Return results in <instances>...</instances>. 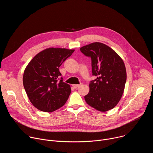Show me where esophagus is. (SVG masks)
<instances>
[{
  "label": "esophagus",
  "mask_w": 153,
  "mask_h": 153,
  "mask_svg": "<svg viewBox=\"0 0 153 153\" xmlns=\"http://www.w3.org/2000/svg\"><path fill=\"white\" fill-rule=\"evenodd\" d=\"M80 85V84H78V85H72V86H73V88H78V87H79Z\"/></svg>",
  "instance_id": "1"
}]
</instances>
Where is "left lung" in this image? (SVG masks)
I'll return each mask as SVG.
<instances>
[{"instance_id": "8db88e82", "label": "left lung", "mask_w": 153, "mask_h": 153, "mask_svg": "<svg viewBox=\"0 0 153 153\" xmlns=\"http://www.w3.org/2000/svg\"><path fill=\"white\" fill-rule=\"evenodd\" d=\"M91 59L92 74L97 78L90 83L86 102L96 110L105 112L114 108L123 93L126 72L121 57L110 47L94 42L80 48Z\"/></svg>"}]
</instances>
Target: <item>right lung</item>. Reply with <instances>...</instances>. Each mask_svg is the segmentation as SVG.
Masks as SVG:
<instances>
[{"instance_id":"add662e5","label":"right lung","mask_w":153,"mask_h":153,"mask_svg":"<svg viewBox=\"0 0 153 153\" xmlns=\"http://www.w3.org/2000/svg\"><path fill=\"white\" fill-rule=\"evenodd\" d=\"M74 50L49 48L36 55L26 67L23 83L31 103L38 110L53 112L62 107L71 93L59 68Z\"/></svg>"}]
</instances>
